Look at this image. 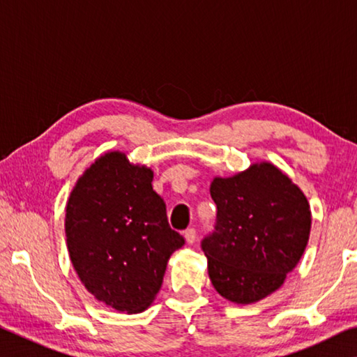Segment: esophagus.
<instances>
[{"label":"esophagus","instance_id":"1","mask_svg":"<svg viewBox=\"0 0 357 357\" xmlns=\"http://www.w3.org/2000/svg\"><path fill=\"white\" fill-rule=\"evenodd\" d=\"M184 238L187 244H193L197 241V229L195 228H187L184 231Z\"/></svg>","mask_w":357,"mask_h":357}]
</instances>
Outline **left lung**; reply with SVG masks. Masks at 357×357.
Returning a JSON list of instances; mask_svg holds the SVG:
<instances>
[{
	"instance_id": "left-lung-1",
	"label": "left lung",
	"mask_w": 357,
	"mask_h": 357,
	"mask_svg": "<svg viewBox=\"0 0 357 357\" xmlns=\"http://www.w3.org/2000/svg\"><path fill=\"white\" fill-rule=\"evenodd\" d=\"M209 192L217 215L202 249L217 293L236 304L274 293L309 243L312 215L305 195L268 162L215 178Z\"/></svg>"
}]
</instances>
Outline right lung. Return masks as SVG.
<instances>
[{"label": "right lung", "mask_w": 357, "mask_h": 357, "mask_svg": "<svg viewBox=\"0 0 357 357\" xmlns=\"http://www.w3.org/2000/svg\"><path fill=\"white\" fill-rule=\"evenodd\" d=\"M70 261L96 299L119 312H143L164 282L184 238L168 225L153 172L107 153L84 172L66 211Z\"/></svg>", "instance_id": "right-lung-1"}]
</instances>
